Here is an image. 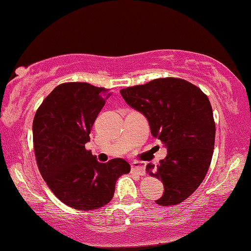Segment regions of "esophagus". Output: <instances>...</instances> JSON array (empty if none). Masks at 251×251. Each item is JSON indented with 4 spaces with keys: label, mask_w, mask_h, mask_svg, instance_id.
<instances>
[{
    "label": "esophagus",
    "mask_w": 251,
    "mask_h": 251,
    "mask_svg": "<svg viewBox=\"0 0 251 251\" xmlns=\"http://www.w3.org/2000/svg\"><path fill=\"white\" fill-rule=\"evenodd\" d=\"M132 170L138 176H143L145 174L144 164H142V162H138V161L132 162Z\"/></svg>",
    "instance_id": "1"
}]
</instances>
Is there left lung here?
<instances>
[{"label": "left lung", "mask_w": 251, "mask_h": 251, "mask_svg": "<svg viewBox=\"0 0 251 251\" xmlns=\"http://www.w3.org/2000/svg\"><path fill=\"white\" fill-rule=\"evenodd\" d=\"M121 95L147 117L151 134L167 148L158 166H147V173L163 182V195L155 203H181L201 184L212 161L215 123L207 96L177 77L155 78L122 89Z\"/></svg>", "instance_id": "1"}]
</instances>
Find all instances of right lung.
<instances>
[{
  "instance_id": "1",
  "label": "right lung",
  "mask_w": 251,
  "mask_h": 251,
  "mask_svg": "<svg viewBox=\"0 0 251 251\" xmlns=\"http://www.w3.org/2000/svg\"><path fill=\"white\" fill-rule=\"evenodd\" d=\"M110 93L87 82L56 87L36 111L32 123L33 149L40 175L54 195L81 211L107 205L116 180L128 174L124 159L100 163L85 150L97 116Z\"/></svg>"
}]
</instances>
